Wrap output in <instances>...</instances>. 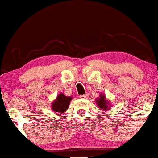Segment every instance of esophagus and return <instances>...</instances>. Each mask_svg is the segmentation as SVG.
Masks as SVG:
<instances>
[{"label": "esophagus", "instance_id": "1", "mask_svg": "<svg viewBox=\"0 0 158 158\" xmlns=\"http://www.w3.org/2000/svg\"><path fill=\"white\" fill-rule=\"evenodd\" d=\"M86 97H87V95H80V96H79V98H80L81 99H85Z\"/></svg>", "mask_w": 158, "mask_h": 158}]
</instances>
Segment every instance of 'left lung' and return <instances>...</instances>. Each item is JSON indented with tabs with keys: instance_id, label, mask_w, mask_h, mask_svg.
Returning <instances> with one entry per match:
<instances>
[{
	"instance_id": "1",
	"label": "left lung",
	"mask_w": 158,
	"mask_h": 158,
	"mask_svg": "<svg viewBox=\"0 0 158 158\" xmlns=\"http://www.w3.org/2000/svg\"><path fill=\"white\" fill-rule=\"evenodd\" d=\"M96 103L98 106L101 108V109H103V110H106V109H108V101L106 100V98L104 97V95H101V97L99 98L96 101Z\"/></svg>"
}]
</instances>
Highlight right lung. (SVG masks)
Instances as JSON below:
<instances>
[{
    "label": "right lung",
    "mask_w": 158,
    "mask_h": 158,
    "mask_svg": "<svg viewBox=\"0 0 158 158\" xmlns=\"http://www.w3.org/2000/svg\"><path fill=\"white\" fill-rule=\"evenodd\" d=\"M72 98L65 96L64 94L60 93L57 95V99L52 105V110L55 112H64L69 108V103Z\"/></svg>",
    "instance_id": "obj_1"
}]
</instances>
